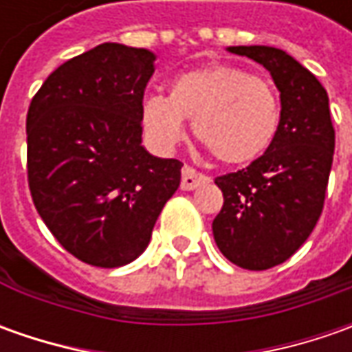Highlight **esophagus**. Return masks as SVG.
<instances>
[{"mask_svg":"<svg viewBox=\"0 0 352 352\" xmlns=\"http://www.w3.org/2000/svg\"><path fill=\"white\" fill-rule=\"evenodd\" d=\"M208 182H210V178L204 176V174H199V172L192 168V166H184L182 168V184H180V188H182L184 192L196 190L197 186H204V184Z\"/></svg>","mask_w":352,"mask_h":352,"instance_id":"obj_1","label":"esophagus"}]
</instances>
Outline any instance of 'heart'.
Segmentation results:
<instances>
[{
    "instance_id": "b5f03b06",
    "label": "heart",
    "mask_w": 352,
    "mask_h": 352,
    "mask_svg": "<svg viewBox=\"0 0 352 352\" xmlns=\"http://www.w3.org/2000/svg\"><path fill=\"white\" fill-rule=\"evenodd\" d=\"M274 86L233 64H206L174 76L170 94L142 100L141 121L148 139L168 151L182 139L186 119L199 141L227 164H243L272 144L280 127Z\"/></svg>"
}]
</instances>
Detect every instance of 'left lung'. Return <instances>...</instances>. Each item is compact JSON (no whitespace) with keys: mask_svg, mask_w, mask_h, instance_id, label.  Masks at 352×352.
<instances>
[{"mask_svg":"<svg viewBox=\"0 0 352 352\" xmlns=\"http://www.w3.org/2000/svg\"><path fill=\"white\" fill-rule=\"evenodd\" d=\"M263 64L280 91V127L247 168L215 178L223 208L213 236L225 258L266 270L288 261L318 223L335 151L329 98L319 80L274 47H227Z\"/></svg>","mask_w":352,"mask_h":352,"instance_id":"obj_1","label":"left lung"}]
</instances>
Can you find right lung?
<instances>
[{
    "mask_svg": "<svg viewBox=\"0 0 352 352\" xmlns=\"http://www.w3.org/2000/svg\"><path fill=\"white\" fill-rule=\"evenodd\" d=\"M146 48L103 43L58 66L27 113L34 208L82 263L117 268L148 247L182 162L142 146L141 105L155 72Z\"/></svg>",
    "mask_w": 352,
    "mask_h": 352,
    "instance_id": "add662e5",
    "label": "right lung"
}]
</instances>
